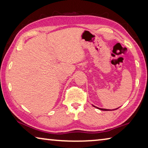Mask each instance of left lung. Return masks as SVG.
I'll use <instances>...</instances> for the list:
<instances>
[{
	"label": "left lung",
	"mask_w": 148,
	"mask_h": 148,
	"mask_svg": "<svg viewBox=\"0 0 148 148\" xmlns=\"http://www.w3.org/2000/svg\"><path fill=\"white\" fill-rule=\"evenodd\" d=\"M92 106L93 107H95V108H97V109H99V110H103V111H111V110H117V109H118L119 108H116V109H113V110H108V109H104V108H98V107H97V106H94V105H92Z\"/></svg>",
	"instance_id": "1"
}]
</instances>
